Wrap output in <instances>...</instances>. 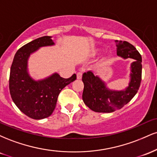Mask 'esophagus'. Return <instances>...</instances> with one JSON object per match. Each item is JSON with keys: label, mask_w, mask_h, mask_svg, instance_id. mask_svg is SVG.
I'll return each instance as SVG.
<instances>
[{"label": "esophagus", "mask_w": 157, "mask_h": 157, "mask_svg": "<svg viewBox=\"0 0 157 157\" xmlns=\"http://www.w3.org/2000/svg\"><path fill=\"white\" fill-rule=\"evenodd\" d=\"M82 72H77V78L78 79V80H80V79L82 78Z\"/></svg>", "instance_id": "obj_1"}]
</instances>
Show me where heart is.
Masks as SVG:
<instances>
[{
  "label": "heart",
  "mask_w": 157,
  "mask_h": 157,
  "mask_svg": "<svg viewBox=\"0 0 157 157\" xmlns=\"http://www.w3.org/2000/svg\"><path fill=\"white\" fill-rule=\"evenodd\" d=\"M100 51H101V49H100V48H96V49L94 50V53L97 54V53H98V52H100Z\"/></svg>",
  "instance_id": "obj_1"
}]
</instances>
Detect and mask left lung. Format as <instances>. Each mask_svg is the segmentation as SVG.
<instances>
[{"mask_svg": "<svg viewBox=\"0 0 157 157\" xmlns=\"http://www.w3.org/2000/svg\"><path fill=\"white\" fill-rule=\"evenodd\" d=\"M117 55L123 59L135 60L131 63L128 86L122 90L110 89L105 81L89 71L82 75L84 84L82 100L95 112L111 113L123 107L137 93L142 80V57L133 45L115 40Z\"/></svg>", "mask_w": 157, "mask_h": 157, "instance_id": "8db88e82", "label": "left lung"}]
</instances>
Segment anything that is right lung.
Instances as JSON below:
<instances>
[{
  "label": "right lung",
  "instance_id": "right-lung-1",
  "mask_svg": "<svg viewBox=\"0 0 157 157\" xmlns=\"http://www.w3.org/2000/svg\"><path fill=\"white\" fill-rule=\"evenodd\" d=\"M51 36L34 40L16 52L10 69V91L12 100L29 117L42 120L52 114L57 97L63 88L77 78L75 74L68 79L55 72L46 78L36 80L28 69L30 55L41 47L55 46Z\"/></svg>",
  "mask_w": 157,
  "mask_h": 157
}]
</instances>
